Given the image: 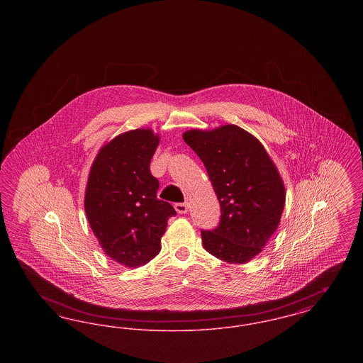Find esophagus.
<instances>
[{
	"label": "esophagus",
	"mask_w": 363,
	"mask_h": 363,
	"mask_svg": "<svg viewBox=\"0 0 363 363\" xmlns=\"http://www.w3.org/2000/svg\"><path fill=\"white\" fill-rule=\"evenodd\" d=\"M174 208L178 213H186L189 211V204L188 203H177Z\"/></svg>",
	"instance_id": "34e87169"
}]
</instances>
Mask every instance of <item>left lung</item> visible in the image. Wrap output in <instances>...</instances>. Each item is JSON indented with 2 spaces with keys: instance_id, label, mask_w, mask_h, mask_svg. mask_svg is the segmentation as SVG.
I'll list each match as a JSON object with an SVG mask.
<instances>
[{
  "instance_id": "1",
  "label": "left lung",
  "mask_w": 363,
  "mask_h": 363,
  "mask_svg": "<svg viewBox=\"0 0 363 363\" xmlns=\"http://www.w3.org/2000/svg\"><path fill=\"white\" fill-rule=\"evenodd\" d=\"M182 138L203 160L220 204V222L201 231L203 246L228 264H246L277 231L284 182L264 145L237 125L190 129Z\"/></svg>"
}]
</instances>
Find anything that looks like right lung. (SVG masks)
<instances>
[{"label": "right lung", "instance_id": "right-lung-1", "mask_svg": "<svg viewBox=\"0 0 363 363\" xmlns=\"http://www.w3.org/2000/svg\"><path fill=\"white\" fill-rule=\"evenodd\" d=\"M159 141L150 128L123 132L104 143L88 174V223L104 253L126 268L159 255L167 220L177 213L156 199L159 182L150 163Z\"/></svg>", "mask_w": 363, "mask_h": 363}]
</instances>
